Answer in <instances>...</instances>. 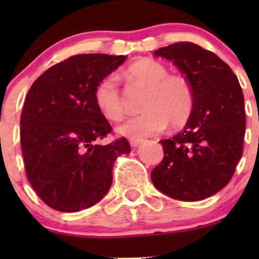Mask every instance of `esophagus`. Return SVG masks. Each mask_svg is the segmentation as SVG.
Instances as JSON below:
<instances>
[{"instance_id":"34e87169","label":"esophagus","mask_w":259,"mask_h":259,"mask_svg":"<svg viewBox=\"0 0 259 259\" xmlns=\"http://www.w3.org/2000/svg\"><path fill=\"white\" fill-rule=\"evenodd\" d=\"M142 143L143 139H130V145H132L133 148H137V146H139Z\"/></svg>"}]
</instances>
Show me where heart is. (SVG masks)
<instances>
[{
    "instance_id": "1",
    "label": "heart",
    "mask_w": 259,
    "mask_h": 259,
    "mask_svg": "<svg viewBox=\"0 0 259 259\" xmlns=\"http://www.w3.org/2000/svg\"><path fill=\"white\" fill-rule=\"evenodd\" d=\"M125 79L146 88L142 114L125 119L117 125L120 135L129 139L156 135L169 125L185 124L194 108V93L189 81L178 75H169L161 62L140 59L124 71ZM95 103L109 120H119L124 114L119 83L114 75L104 77L95 88Z\"/></svg>"
}]
</instances>
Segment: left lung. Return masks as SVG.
I'll use <instances>...</instances> for the list:
<instances>
[{"mask_svg": "<svg viewBox=\"0 0 259 259\" xmlns=\"http://www.w3.org/2000/svg\"><path fill=\"white\" fill-rule=\"evenodd\" d=\"M173 62L194 93V108L184 127L160 140L164 159L153 171L159 192L185 202L202 200L223 189L243 153L244 98L231 67L193 42L154 51Z\"/></svg>", "mask_w": 259, "mask_h": 259, "instance_id": "8db88e82", "label": "left lung"}]
</instances>
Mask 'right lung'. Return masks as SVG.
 I'll return each instance as SVG.
<instances>
[{
  "label": "right lung",
  "mask_w": 259,
  "mask_h": 259,
  "mask_svg": "<svg viewBox=\"0 0 259 259\" xmlns=\"http://www.w3.org/2000/svg\"><path fill=\"white\" fill-rule=\"evenodd\" d=\"M127 56L76 55L32 83L21 115V148L28 182L59 211L93 207L109 192L113 165L130 153L125 138L100 144L111 132L95 103V88Z\"/></svg>",
  "instance_id": "add662e5"
}]
</instances>
